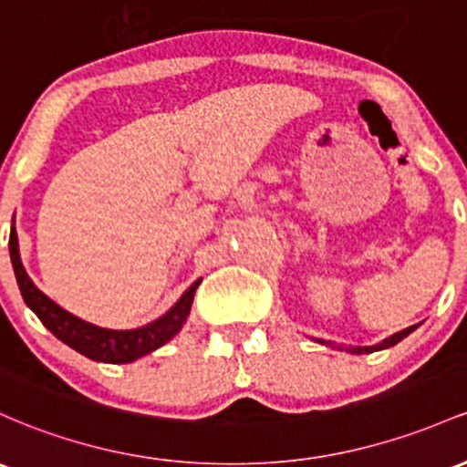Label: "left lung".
I'll list each match as a JSON object with an SVG mask.
<instances>
[{
  "instance_id": "8db88e82",
  "label": "left lung",
  "mask_w": 467,
  "mask_h": 467,
  "mask_svg": "<svg viewBox=\"0 0 467 467\" xmlns=\"http://www.w3.org/2000/svg\"><path fill=\"white\" fill-rule=\"evenodd\" d=\"M412 330H417V326H410V327H406V330L397 332V335L388 337V339H383L381 343H377V346H366V348H348V350H350V352H355V355H368V352L386 350V348H392V346H397L399 341H401V339H406V337H408L410 332H412ZM321 343H324V341H321Z\"/></svg>"
}]
</instances>
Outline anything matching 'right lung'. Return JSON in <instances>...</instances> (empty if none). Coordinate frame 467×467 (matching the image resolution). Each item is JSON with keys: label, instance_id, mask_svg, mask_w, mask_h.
Segmentation results:
<instances>
[{"label": "right lung", "instance_id": "add662e5", "mask_svg": "<svg viewBox=\"0 0 467 467\" xmlns=\"http://www.w3.org/2000/svg\"><path fill=\"white\" fill-rule=\"evenodd\" d=\"M8 248L15 276H17L19 292H22L26 306L39 317V321H42L59 341H64L66 346H70L73 350L79 352V355L92 358V361L130 363L135 361V358L161 348L166 341H171L172 337L182 330L188 315H191L194 290L202 284V279L194 281L191 288L183 292L182 299H179L166 315L159 317L157 321H152V324L135 327V330H109V327L92 326L88 321H81L79 317L66 312L61 306L55 304L53 299H48V296L33 284V279L26 275L22 257H19V244L15 228L10 230Z\"/></svg>", "mask_w": 467, "mask_h": 467}]
</instances>
